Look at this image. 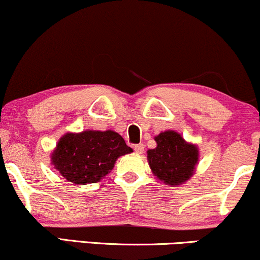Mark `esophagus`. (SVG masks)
I'll return each instance as SVG.
<instances>
[{"instance_id": "esophagus-1", "label": "esophagus", "mask_w": 260, "mask_h": 260, "mask_svg": "<svg viewBox=\"0 0 260 260\" xmlns=\"http://www.w3.org/2000/svg\"><path fill=\"white\" fill-rule=\"evenodd\" d=\"M134 149L137 154H141L143 151H145V145L143 143H137V145L134 146Z\"/></svg>"}]
</instances>
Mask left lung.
I'll use <instances>...</instances> for the list:
<instances>
[{
  "mask_svg": "<svg viewBox=\"0 0 260 260\" xmlns=\"http://www.w3.org/2000/svg\"><path fill=\"white\" fill-rule=\"evenodd\" d=\"M157 147L149 149L147 158L152 172L167 185H181L193 174L198 149L175 131H164L154 137Z\"/></svg>",
  "mask_w": 260,
  "mask_h": 260,
  "instance_id": "8db88e82",
  "label": "left lung"
}]
</instances>
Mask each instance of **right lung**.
<instances>
[{
	"label": "right lung",
	"mask_w": 260,
	"mask_h": 260,
	"mask_svg": "<svg viewBox=\"0 0 260 260\" xmlns=\"http://www.w3.org/2000/svg\"><path fill=\"white\" fill-rule=\"evenodd\" d=\"M131 152L115 131L69 133L57 143L52 164L73 184H94L111 172L118 157Z\"/></svg>",
	"instance_id": "1"
}]
</instances>
